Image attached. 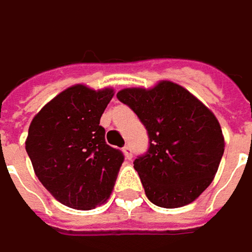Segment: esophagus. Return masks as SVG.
<instances>
[{"mask_svg": "<svg viewBox=\"0 0 252 252\" xmlns=\"http://www.w3.org/2000/svg\"><path fill=\"white\" fill-rule=\"evenodd\" d=\"M123 153H125V156H126V158H127V160H130V158H132V156H133L132 146H130V145L123 146Z\"/></svg>", "mask_w": 252, "mask_h": 252, "instance_id": "esophagus-1", "label": "esophagus"}]
</instances>
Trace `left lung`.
<instances>
[{
    "label": "left lung",
    "mask_w": 252,
    "mask_h": 252,
    "mask_svg": "<svg viewBox=\"0 0 252 252\" xmlns=\"http://www.w3.org/2000/svg\"><path fill=\"white\" fill-rule=\"evenodd\" d=\"M143 123L147 152L133 161L147 198L158 207L194 201L213 182L224 153L216 116L180 85L129 88L116 94Z\"/></svg>",
    "instance_id": "obj_1"
}]
</instances>
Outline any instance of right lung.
Wrapping results in <instances>:
<instances>
[{
  "instance_id": "right-lung-1",
  "label": "right lung",
  "mask_w": 252,
  "mask_h": 252,
  "mask_svg": "<svg viewBox=\"0 0 252 252\" xmlns=\"http://www.w3.org/2000/svg\"><path fill=\"white\" fill-rule=\"evenodd\" d=\"M112 89L68 88L32 119L25 142L36 177L59 203L76 210L102 206L125 160L105 140L100 116Z\"/></svg>"
}]
</instances>
